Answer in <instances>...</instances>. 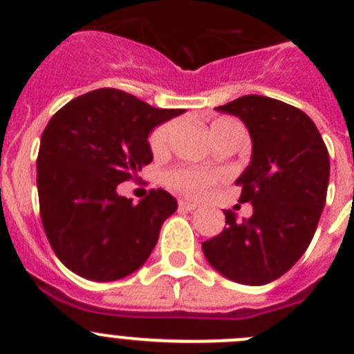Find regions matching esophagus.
<instances>
[{
    "mask_svg": "<svg viewBox=\"0 0 354 354\" xmlns=\"http://www.w3.org/2000/svg\"><path fill=\"white\" fill-rule=\"evenodd\" d=\"M179 209L180 211H195L196 204H192V202H186V200H179Z\"/></svg>",
    "mask_w": 354,
    "mask_h": 354,
    "instance_id": "34e87169",
    "label": "esophagus"
}]
</instances>
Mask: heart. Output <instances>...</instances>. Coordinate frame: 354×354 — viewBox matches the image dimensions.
Returning <instances> with one entry per match:
<instances>
[{"mask_svg":"<svg viewBox=\"0 0 354 354\" xmlns=\"http://www.w3.org/2000/svg\"><path fill=\"white\" fill-rule=\"evenodd\" d=\"M175 127H177V122L170 120L161 124L159 127H156L152 136H150V149L156 154H162L165 150H168L171 142V136L175 133ZM211 131V136L214 142L221 140L227 134L232 133H241V126L236 120L227 117L214 118L209 126ZM221 179L220 171L214 170H204V168H175L170 170L165 175V183L175 189V192L184 193V195L196 196L204 192L205 187L212 186L218 180Z\"/></svg>","mask_w":354,"mask_h":354,"instance_id":"b5f03b06","label":"heart"}]
</instances>
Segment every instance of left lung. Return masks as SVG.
<instances>
[{
	"instance_id": "obj_1",
	"label": "left lung",
	"mask_w": 354,
	"mask_h": 354,
	"mask_svg": "<svg viewBox=\"0 0 354 354\" xmlns=\"http://www.w3.org/2000/svg\"><path fill=\"white\" fill-rule=\"evenodd\" d=\"M216 109L241 118L252 138V159L236 184L239 202H250L253 214L237 221L225 211L227 227L202 250L228 280L264 286L310 245L326 204L330 156L312 118L286 102L243 95Z\"/></svg>"
}]
</instances>
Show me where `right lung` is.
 <instances>
[{
  "label": "right lung",
  "instance_id": "add662e5",
  "mask_svg": "<svg viewBox=\"0 0 354 354\" xmlns=\"http://www.w3.org/2000/svg\"><path fill=\"white\" fill-rule=\"evenodd\" d=\"M184 111L99 88L53 115L37 158L40 218L56 257L72 273L113 282L145 264L177 200L152 189L133 204L117 186L152 161V129Z\"/></svg>",
  "mask_w": 354,
  "mask_h": 354
}]
</instances>
